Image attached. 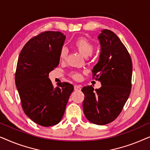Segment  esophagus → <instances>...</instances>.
<instances>
[{"label": "esophagus", "instance_id": "obj_1", "mask_svg": "<svg viewBox=\"0 0 150 150\" xmlns=\"http://www.w3.org/2000/svg\"><path fill=\"white\" fill-rule=\"evenodd\" d=\"M74 90L75 91H81V85H74Z\"/></svg>", "mask_w": 150, "mask_h": 150}]
</instances>
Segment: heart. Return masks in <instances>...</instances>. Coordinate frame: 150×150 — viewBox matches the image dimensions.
I'll use <instances>...</instances> for the list:
<instances>
[{"label": "heart", "instance_id": "heart-1", "mask_svg": "<svg viewBox=\"0 0 150 150\" xmlns=\"http://www.w3.org/2000/svg\"><path fill=\"white\" fill-rule=\"evenodd\" d=\"M74 46L82 55L85 57L91 56L94 50V46L89 40L85 38H79L74 42ZM68 50L65 47H62L59 51V59L61 61H65L67 59ZM70 76L74 79L79 81L81 79V73L79 71H72L70 72Z\"/></svg>", "mask_w": 150, "mask_h": 150}]
</instances>
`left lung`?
<instances>
[{
  "label": "left lung",
  "instance_id": "obj_1",
  "mask_svg": "<svg viewBox=\"0 0 150 150\" xmlns=\"http://www.w3.org/2000/svg\"><path fill=\"white\" fill-rule=\"evenodd\" d=\"M101 52L93 69V79L102 87H83V106L89 122L97 125L112 122L121 113L132 87V63L130 55L120 38L110 30L100 34Z\"/></svg>",
  "mask_w": 150,
  "mask_h": 150
}]
</instances>
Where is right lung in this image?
<instances>
[{
	"instance_id": "right-lung-1",
	"label": "right lung",
	"mask_w": 150,
	"mask_h": 150,
	"mask_svg": "<svg viewBox=\"0 0 150 150\" xmlns=\"http://www.w3.org/2000/svg\"><path fill=\"white\" fill-rule=\"evenodd\" d=\"M65 36L59 31H44L28 40L18 57L15 81L22 108L42 126L60 122L74 86L63 82L54 87L49 73L58 66L59 51Z\"/></svg>"
}]
</instances>
